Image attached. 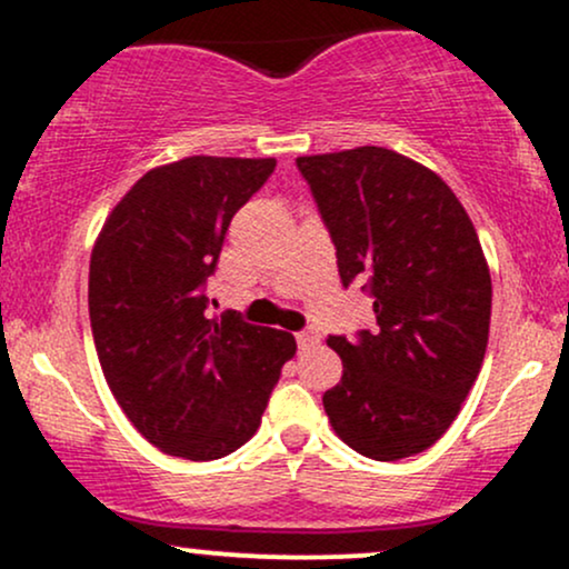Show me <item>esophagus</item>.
<instances>
[{
    "mask_svg": "<svg viewBox=\"0 0 569 569\" xmlns=\"http://www.w3.org/2000/svg\"><path fill=\"white\" fill-rule=\"evenodd\" d=\"M297 342H299V348H302V350H312V348H318V345H321V335H318L316 329H302L297 335Z\"/></svg>",
    "mask_w": 569,
    "mask_h": 569,
    "instance_id": "obj_1",
    "label": "esophagus"
}]
</instances>
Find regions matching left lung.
<instances>
[{"mask_svg":"<svg viewBox=\"0 0 569 569\" xmlns=\"http://www.w3.org/2000/svg\"><path fill=\"white\" fill-rule=\"evenodd\" d=\"M337 248L342 286L363 280L375 331L329 337L342 380L323 393L337 436L401 460L452 426L479 377L492 280L479 234L441 176L385 147L297 158Z\"/></svg>","mask_w":569,"mask_h":569,"instance_id":"1","label":"left lung"}]
</instances>
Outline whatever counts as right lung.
<instances>
[{"label":"right lung","instance_id":"add662e5","mask_svg":"<svg viewBox=\"0 0 569 569\" xmlns=\"http://www.w3.org/2000/svg\"><path fill=\"white\" fill-rule=\"evenodd\" d=\"M276 160L194 154L143 173L114 206L90 257L88 307L103 377L133 428L160 452L219 460L257 433L293 358L289 331L208 318L234 213Z\"/></svg>","mask_w":569,"mask_h":569}]
</instances>
